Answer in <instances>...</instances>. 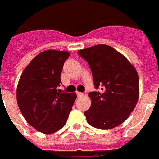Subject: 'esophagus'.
I'll return each instance as SVG.
<instances>
[{
	"instance_id": "esophagus-1",
	"label": "esophagus",
	"mask_w": 159,
	"mask_h": 159,
	"mask_svg": "<svg viewBox=\"0 0 159 159\" xmlns=\"http://www.w3.org/2000/svg\"><path fill=\"white\" fill-rule=\"evenodd\" d=\"M77 96L78 97V98H81V97H82V96H83V93H80V92H77Z\"/></svg>"
}]
</instances>
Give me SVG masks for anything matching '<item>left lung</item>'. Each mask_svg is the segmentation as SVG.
<instances>
[{
    "instance_id": "left-lung-1",
    "label": "left lung",
    "mask_w": 159,
    "mask_h": 159,
    "mask_svg": "<svg viewBox=\"0 0 159 159\" xmlns=\"http://www.w3.org/2000/svg\"><path fill=\"white\" fill-rule=\"evenodd\" d=\"M90 66L98 92L89 93L92 105L84 112L88 123L99 129L123 123L138 102L139 76L128 60L112 47L96 45L78 51Z\"/></svg>"
}]
</instances>
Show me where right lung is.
I'll use <instances>...</instances> for the list:
<instances>
[{"label":"right lung","instance_id":"1","mask_svg":"<svg viewBox=\"0 0 159 159\" xmlns=\"http://www.w3.org/2000/svg\"><path fill=\"white\" fill-rule=\"evenodd\" d=\"M67 52L48 50L34 57L23 71L16 100L26 122L41 133L50 134L62 128L77 98L74 93L57 90Z\"/></svg>","mask_w":159,"mask_h":159}]
</instances>
